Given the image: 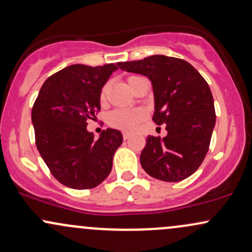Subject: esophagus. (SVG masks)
<instances>
[{"label": "esophagus", "mask_w": 252, "mask_h": 252, "mask_svg": "<svg viewBox=\"0 0 252 252\" xmlns=\"http://www.w3.org/2000/svg\"><path fill=\"white\" fill-rule=\"evenodd\" d=\"M129 137H130V132L124 131V132H123V138H124V140H128Z\"/></svg>", "instance_id": "34e87169"}]
</instances>
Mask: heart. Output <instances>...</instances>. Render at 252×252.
<instances>
[{
  "label": "heart",
  "instance_id": "obj_1",
  "mask_svg": "<svg viewBox=\"0 0 252 252\" xmlns=\"http://www.w3.org/2000/svg\"><path fill=\"white\" fill-rule=\"evenodd\" d=\"M135 77L128 78V85L131 83V80ZM106 94V88H103L102 94H100V99H105ZM144 114L143 111L138 109H131V110H115L110 114L109 116V123L112 126L122 130H134L136 126H138L143 121Z\"/></svg>",
  "mask_w": 252,
  "mask_h": 252
}]
</instances>
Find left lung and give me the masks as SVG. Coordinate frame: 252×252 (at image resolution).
Wrapping results in <instances>:
<instances>
[{"label":"left lung","mask_w":252,"mask_h":252,"mask_svg":"<svg viewBox=\"0 0 252 252\" xmlns=\"http://www.w3.org/2000/svg\"><path fill=\"white\" fill-rule=\"evenodd\" d=\"M121 70L152 82L153 121L166 124L167 136H148L140 161L153 178L178 182L199 168L209 152L216 111L209 84L189 63L166 56L118 63Z\"/></svg>","instance_id":"obj_1"}]
</instances>
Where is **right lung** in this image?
Instances as JSON below:
<instances>
[{
    "label": "right lung",
    "mask_w": 252,
    "mask_h": 252,
    "mask_svg": "<svg viewBox=\"0 0 252 252\" xmlns=\"http://www.w3.org/2000/svg\"><path fill=\"white\" fill-rule=\"evenodd\" d=\"M115 63L67 66L43 83L32 109L40 155L60 184L73 189H94L108 178L120 130H103L98 140L86 129L100 110V92Z\"/></svg>",
    "instance_id": "right-lung-1"
}]
</instances>
